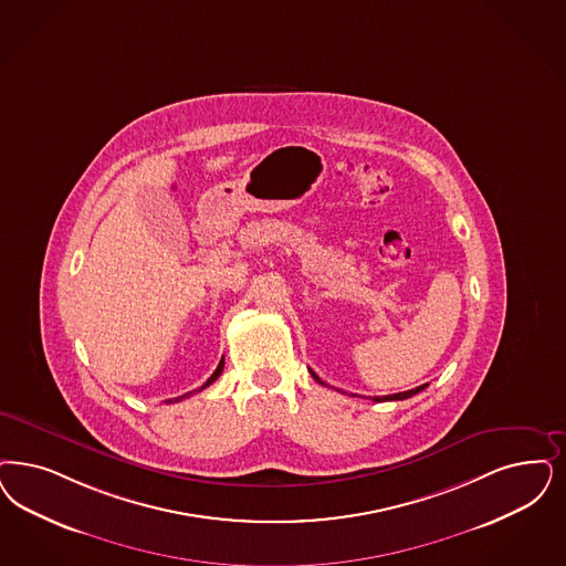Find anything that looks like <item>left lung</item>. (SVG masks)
Segmentation results:
<instances>
[{"instance_id": "obj_1", "label": "left lung", "mask_w": 566, "mask_h": 566, "mask_svg": "<svg viewBox=\"0 0 566 566\" xmlns=\"http://www.w3.org/2000/svg\"><path fill=\"white\" fill-rule=\"evenodd\" d=\"M312 371L313 378L319 382V385H324L322 380H319V376L315 374V371ZM429 387V385H420V387H416V389L410 390H403V392H395V395H385V397H374V401H401V399H408V397H411V395H416V392H420V390H424Z\"/></svg>"}]
</instances>
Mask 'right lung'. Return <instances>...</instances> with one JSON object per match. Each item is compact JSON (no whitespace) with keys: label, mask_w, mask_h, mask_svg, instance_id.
<instances>
[{"label":"right lung","mask_w":566,"mask_h":566,"mask_svg":"<svg viewBox=\"0 0 566 566\" xmlns=\"http://www.w3.org/2000/svg\"><path fill=\"white\" fill-rule=\"evenodd\" d=\"M221 371H223V359L219 361V366H217V370L211 374V378H209V380H207V382H205V385H202V387H200L198 390L207 389L209 385H213L214 380L219 378V374H221ZM190 392H195V390H190ZM190 392H186V395H181V397H177V399H169V403H171V401H181V399H184V397H188Z\"/></svg>","instance_id":"add662e5"}]
</instances>
